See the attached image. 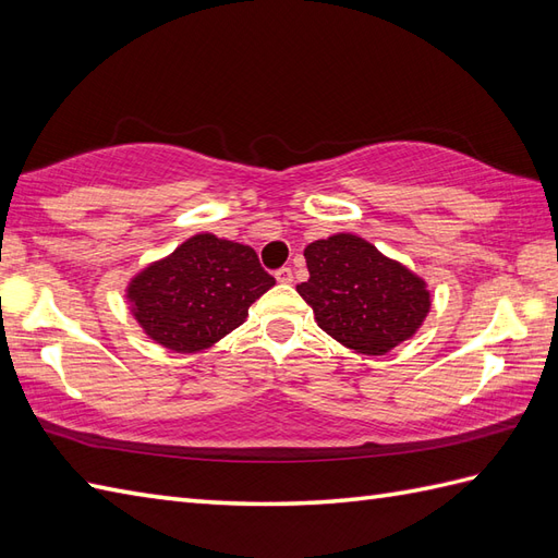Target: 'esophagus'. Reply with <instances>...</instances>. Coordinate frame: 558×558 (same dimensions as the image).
<instances>
[{
	"instance_id": "34e87169",
	"label": "esophagus",
	"mask_w": 558,
	"mask_h": 558,
	"mask_svg": "<svg viewBox=\"0 0 558 558\" xmlns=\"http://www.w3.org/2000/svg\"><path fill=\"white\" fill-rule=\"evenodd\" d=\"M275 277H277L279 283H291L293 281V269L291 267H279L275 271Z\"/></svg>"
}]
</instances>
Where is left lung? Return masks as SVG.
<instances>
[{
    "instance_id": "1",
    "label": "left lung",
    "mask_w": 558,
    "mask_h": 558,
    "mask_svg": "<svg viewBox=\"0 0 558 558\" xmlns=\"http://www.w3.org/2000/svg\"><path fill=\"white\" fill-rule=\"evenodd\" d=\"M305 260L310 279L298 293L319 329L362 355H386L428 315L424 279L355 234L310 243Z\"/></svg>"
}]
</instances>
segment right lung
Returning a JSON list of instances; mask_svg holds the SVG:
<instances>
[{
    "label": "right lung",
    "instance_id": "1",
    "mask_svg": "<svg viewBox=\"0 0 558 558\" xmlns=\"http://www.w3.org/2000/svg\"><path fill=\"white\" fill-rule=\"evenodd\" d=\"M275 277L243 243L196 234L132 279L128 298L146 336L174 352H198L234 331Z\"/></svg>",
    "mask_w": 558,
    "mask_h": 558
}]
</instances>
